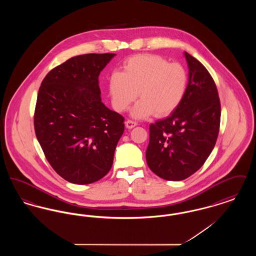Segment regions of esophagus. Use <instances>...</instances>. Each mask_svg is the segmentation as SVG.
Listing matches in <instances>:
<instances>
[{
	"mask_svg": "<svg viewBox=\"0 0 256 256\" xmlns=\"http://www.w3.org/2000/svg\"><path fill=\"white\" fill-rule=\"evenodd\" d=\"M135 126H137V122H135V121H132V120H128V121L126 122V128H128V130L132 128Z\"/></svg>",
	"mask_w": 256,
	"mask_h": 256,
	"instance_id": "1",
	"label": "esophagus"
}]
</instances>
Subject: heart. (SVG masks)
<instances>
[{"label":"heart","mask_w":256,"mask_h":256,"mask_svg":"<svg viewBox=\"0 0 256 256\" xmlns=\"http://www.w3.org/2000/svg\"><path fill=\"white\" fill-rule=\"evenodd\" d=\"M189 74L182 64L158 54H137L122 63V72L111 74L110 91L114 108L122 112L138 96L132 111L135 118L152 113L164 117L176 110L186 95Z\"/></svg>","instance_id":"obj_1"}]
</instances>
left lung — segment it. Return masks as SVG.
<instances>
[{"mask_svg":"<svg viewBox=\"0 0 256 256\" xmlns=\"http://www.w3.org/2000/svg\"><path fill=\"white\" fill-rule=\"evenodd\" d=\"M186 95L166 119L150 124L148 166L166 180H183L195 174L214 148L220 122L216 84L206 68L188 52Z\"/></svg>","mask_w":256,"mask_h":256,"instance_id":"8db88e82","label":"left lung"}]
</instances>
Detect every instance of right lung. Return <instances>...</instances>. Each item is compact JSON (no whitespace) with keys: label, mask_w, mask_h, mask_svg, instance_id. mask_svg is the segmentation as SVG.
<instances>
[{"label":"right lung","mask_w":256,"mask_h":256,"mask_svg":"<svg viewBox=\"0 0 256 256\" xmlns=\"http://www.w3.org/2000/svg\"><path fill=\"white\" fill-rule=\"evenodd\" d=\"M114 54L73 56L42 80L34 116L37 140L65 180L89 184L110 172L124 118L100 98L98 76Z\"/></svg>","instance_id":"1"}]
</instances>
